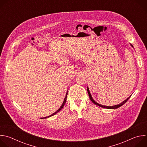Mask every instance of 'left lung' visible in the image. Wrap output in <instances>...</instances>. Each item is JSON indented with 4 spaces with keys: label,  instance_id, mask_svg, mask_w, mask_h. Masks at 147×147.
Listing matches in <instances>:
<instances>
[{
    "label": "left lung",
    "instance_id": "8db88e82",
    "mask_svg": "<svg viewBox=\"0 0 147 147\" xmlns=\"http://www.w3.org/2000/svg\"><path fill=\"white\" fill-rule=\"evenodd\" d=\"M131 46H132V45H131ZM132 47H133V46H132ZM87 91H88V95H89V96H90V99L91 100V101H92L94 104H95L96 105H98V106H99V107H102V108H107V109H117V108H118L120 107L121 106H122V105H124L125 102H126L129 100V99L130 98V96H131V95H130L129 98H127L126 99L124 100L123 102H121V103H120V104H119V105H117L112 106V107H108V106L102 105L99 104V103H98L97 102H95V101L92 99V96H91V94H90V91H89L88 88H87Z\"/></svg>",
    "mask_w": 147,
    "mask_h": 147
}]
</instances>
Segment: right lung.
Segmentation results:
<instances>
[{"label": "right lung", "mask_w": 147, "mask_h": 147, "mask_svg": "<svg viewBox=\"0 0 147 147\" xmlns=\"http://www.w3.org/2000/svg\"><path fill=\"white\" fill-rule=\"evenodd\" d=\"M67 92H68V91H67V93H66V97H65V99H64V101H63V103H62V105H61V106L60 107V108L56 111V112H55V113H53L52 115H50V116H47V117H43V118H41V119H46V118H48V117H51V116H53L54 115H55L56 113H57V112H59L63 108V107L65 106V103H66V99H67Z\"/></svg>", "instance_id": "1"}]
</instances>
